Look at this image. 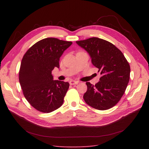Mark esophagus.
Masks as SVG:
<instances>
[{
  "instance_id": "34e87169",
  "label": "esophagus",
  "mask_w": 149,
  "mask_h": 149,
  "mask_svg": "<svg viewBox=\"0 0 149 149\" xmlns=\"http://www.w3.org/2000/svg\"><path fill=\"white\" fill-rule=\"evenodd\" d=\"M79 83V81H74V80H71L70 81V85H74V84H77Z\"/></svg>"
}]
</instances>
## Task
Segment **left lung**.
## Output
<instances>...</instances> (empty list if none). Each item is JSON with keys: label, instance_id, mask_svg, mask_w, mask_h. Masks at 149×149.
Segmentation results:
<instances>
[{"label": "left lung", "instance_id": "obj_1", "mask_svg": "<svg viewBox=\"0 0 149 149\" xmlns=\"http://www.w3.org/2000/svg\"><path fill=\"white\" fill-rule=\"evenodd\" d=\"M91 58L102 75L95 85L86 83L84 101L98 110H107L118 103L127 86L130 68L123 53L113 44L97 37L76 42Z\"/></svg>", "mask_w": 149, "mask_h": 149}]
</instances>
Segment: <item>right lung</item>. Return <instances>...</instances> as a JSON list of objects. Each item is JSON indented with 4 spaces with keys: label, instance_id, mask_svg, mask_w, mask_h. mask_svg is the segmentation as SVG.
Returning a JSON list of instances; mask_svg holds the SVG:
<instances>
[{
    "label": "right lung",
    "instance_id": "obj_1",
    "mask_svg": "<svg viewBox=\"0 0 149 149\" xmlns=\"http://www.w3.org/2000/svg\"><path fill=\"white\" fill-rule=\"evenodd\" d=\"M71 42L55 38L40 40L31 46L22 60L19 77L22 91L35 109L49 113L63 103L69 88L68 82L53 80L52 70L59 68V61Z\"/></svg>",
    "mask_w": 149,
    "mask_h": 149
}]
</instances>
